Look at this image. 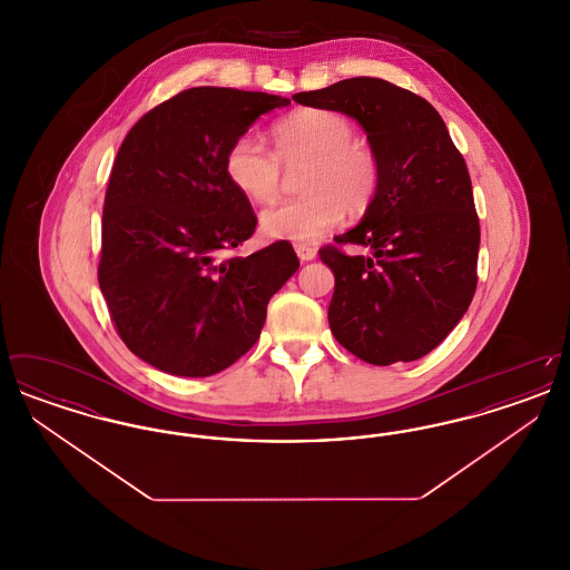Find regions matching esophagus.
I'll return each instance as SVG.
<instances>
[{
  "label": "esophagus",
  "instance_id": "34e87169",
  "mask_svg": "<svg viewBox=\"0 0 570 570\" xmlns=\"http://www.w3.org/2000/svg\"><path fill=\"white\" fill-rule=\"evenodd\" d=\"M295 252H297L298 261H303V263L316 258V247H312V245L297 244L295 245Z\"/></svg>",
  "mask_w": 570,
  "mask_h": 570
}]
</instances>
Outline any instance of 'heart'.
<instances>
[{"label":"heart","mask_w":570,"mask_h":570,"mask_svg":"<svg viewBox=\"0 0 570 570\" xmlns=\"http://www.w3.org/2000/svg\"><path fill=\"white\" fill-rule=\"evenodd\" d=\"M273 151L252 135L239 136L226 151L228 181L256 205H269L282 188V166H303L298 198L279 203L261 216L272 239L314 242L342 222L363 214L380 184L374 149L354 138L348 117L326 109H303L279 119L272 130Z\"/></svg>","instance_id":"b5f03b06"}]
</instances>
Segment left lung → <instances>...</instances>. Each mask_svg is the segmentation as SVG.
<instances>
[{
  "instance_id": "1",
  "label": "left lung",
  "mask_w": 570,
  "mask_h": 570,
  "mask_svg": "<svg viewBox=\"0 0 570 570\" xmlns=\"http://www.w3.org/2000/svg\"><path fill=\"white\" fill-rule=\"evenodd\" d=\"M293 100L356 119L380 164L361 224L318 252L335 275V340L372 365L432 353L474 297L481 244L468 166L442 117L425 98L372 77ZM340 244L362 252L346 255Z\"/></svg>"
}]
</instances>
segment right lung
<instances>
[{"mask_svg": "<svg viewBox=\"0 0 570 570\" xmlns=\"http://www.w3.org/2000/svg\"><path fill=\"white\" fill-rule=\"evenodd\" d=\"M291 100L191 87L124 138L102 212L100 291L124 344L156 370L205 379L258 340L269 298L298 269L288 242L228 256L256 216L224 170L233 140Z\"/></svg>", "mask_w": 570, "mask_h": 570, "instance_id": "obj_1", "label": "right lung"}]
</instances>
